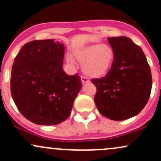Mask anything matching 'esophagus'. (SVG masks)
<instances>
[{"mask_svg": "<svg viewBox=\"0 0 161 161\" xmlns=\"http://www.w3.org/2000/svg\"><path fill=\"white\" fill-rule=\"evenodd\" d=\"M81 80H82V84H86V83H87V82H89V80H88V78H86V77H85V76L81 77Z\"/></svg>", "mask_w": 161, "mask_h": 161, "instance_id": "34e87169", "label": "esophagus"}]
</instances>
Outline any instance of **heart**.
Returning <instances> with one entry per match:
<instances>
[{
	"label": "heart",
	"instance_id": "1",
	"mask_svg": "<svg viewBox=\"0 0 161 161\" xmlns=\"http://www.w3.org/2000/svg\"><path fill=\"white\" fill-rule=\"evenodd\" d=\"M74 55L79 62L83 63V73L93 78L106 74L112 65L114 57L111 47L105 44L86 46L75 51ZM67 61L73 64V58L68 57Z\"/></svg>",
	"mask_w": 161,
	"mask_h": 161
}]
</instances>
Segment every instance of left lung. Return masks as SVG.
Here are the masks:
<instances>
[{
    "mask_svg": "<svg viewBox=\"0 0 161 161\" xmlns=\"http://www.w3.org/2000/svg\"><path fill=\"white\" fill-rule=\"evenodd\" d=\"M108 40L114 61L104 77L92 80L97 88L94 101L105 117L124 120L139 114L147 104L152 87L151 69L141 47L130 38Z\"/></svg>",
    "mask_w": 161,
    "mask_h": 161,
    "instance_id": "obj_1",
    "label": "left lung"
}]
</instances>
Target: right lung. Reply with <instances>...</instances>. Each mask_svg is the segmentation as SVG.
Masks as SVG:
<instances>
[{
    "label": "right lung",
    "mask_w": 161,
    "mask_h": 161,
    "mask_svg": "<svg viewBox=\"0 0 161 161\" xmlns=\"http://www.w3.org/2000/svg\"><path fill=\"white\" fill-rule=\"evenodd\" d=\"M64 45L53 39L28 42L14 59L10 91L24 117L38 125H57L69 117L82 88L78 73L63 69Z\"/></svg>",
    "instance_id": "right-lung-1"
}]
</instances>
